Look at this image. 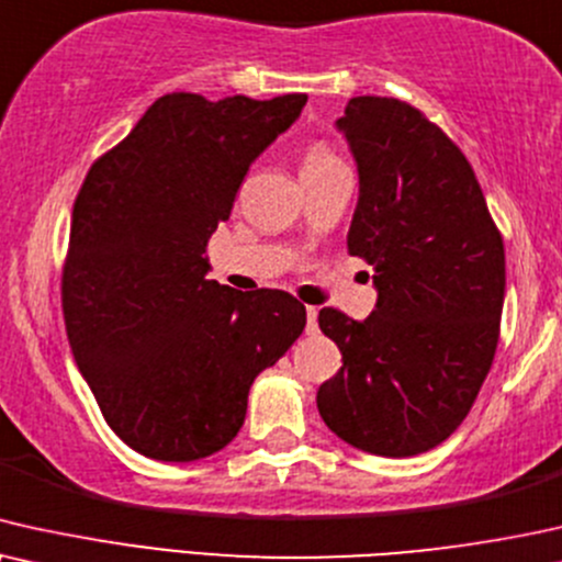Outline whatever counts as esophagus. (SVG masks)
I'll return each mask as SVG.
<instances>
[{
	"instance_id": "esophagus-1",
	"label": "esophagus",
	"mask_w": 562,
	"mask_h": 562,
	"mask_svg": "<svg viewBox=\"0 0 562 562\" xmlns=\"http://www.w3.org/2000/svg\"><path fill=\"white\" fill-rule=\"evenodd\" d=\"M305 321H308V324H305V331L316 334L318 331V308L308 305V308H305Z\"/></svg>"
}]
</instances>
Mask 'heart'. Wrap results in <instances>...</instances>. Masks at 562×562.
Returning a JSON list of instances; mask_svg holds the SVG:
<instances>
[{
    "label": "heart",
    "instance_id": "heart-1",
    "mask_svg": "<svg viewBox=\"0 0 562 562\" xmlns=\"http://www.w3.org/2000/svg\"><path fill=\"white\" fill-rule=\"evenodd\" d=\"M334 164H341L336 156L328 151L326 146L321 144H313L308 151L303 154V164H301V175H313V171H324L328 167H334Z\"/></svg>",
    "mask_w": 562,
    "mask_h": 562
}]
</instances>
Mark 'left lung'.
Returning <instances> with one entry per match:
<instances>
[{"instance_id":"1","label":"left lung","mask_w":562,"mask_h":562,"mask_svg":"<svg viewBox=\"0 0 562 562\" xmlns=\"http://www.w3.org/2000/svg\"><path fill=\"white\" fill-rule=\"evenodd\" d=\"M336 128L359 198L347 246L372 265L375 311L324 308L341 370L318 414L357 450L414 458L462 424L488 375L504 308V241L465 154L393 97H351Z\"/></svg>"}]
</instances>
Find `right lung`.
Returning <instances> with one entry per match:
<instances>
[{
  "label": "right lung",
  "mask_w": 562,
  "mask_h": 562,
  "mask_svg": "<svg viewBox=\"0 0 562 562\" xmlns=\"http://www.w3.org/2000/svg\"><path fill=\"white\" fill-rule=\"evenodd\" d=\"M305 102L164 94L81 184L61 277L66 334L104 422L146 458L223 450L254 378L303 334L305 305L290 293L205 280V246Z\"/></svg>",
  "instance_id": "1"
}]
</instances>
